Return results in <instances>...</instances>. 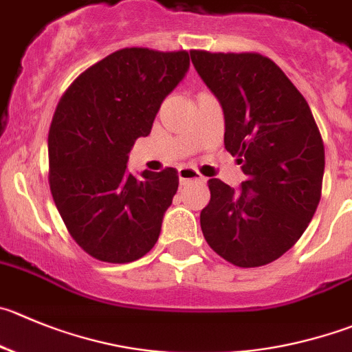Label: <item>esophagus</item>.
Listing matches in <instances>:
<instances>
[{"label":"esophagus","instance_id":"obj_1","mask_svg":"<svg viewBox=\"0 0 352 352\" xmlns=\"http://www.w3.org/2000/svg\"><path fill=\"white\" fill-rule=\"evenodd\" d=\"M178 176H179V183L182 185H186L190 182H204V178L200 176V173L193 167H179L178 169Z\"/></svg>","mask_w":352,"mask_h":352}]
</instances>
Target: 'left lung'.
Returning <instances> with one entry per match:
<instances>
[{"label": "left lung", "instance_id": "obj_1", "mask_svg": "<svg viewBox=\"0 0 352 352\" xmlns=\"http://www.w3.org/2000/svg\"><path fill=\"white\" fill-rule=\"evenodd\" d=\"M224 112V148L242 164L239 190L207 182L200 228L210 249L239 267L270 264L306 232L321 199L324 146L306 98L259 53L190 52Z\"/></svg>", "mask_w": 352, "mask_h": 352}]
</instances>
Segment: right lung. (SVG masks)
<instances>
[{
    "mask_svg": "<svg viewBox=\"0 0 352 352\" xmlns=\"http://www.w3.org/2000/svg\"><path fill=\"white\" fill-rule=\"evenodd\" d=\"M188 52L122 48L67 88L48 133V182L67 232L86 254L124 264L152 250L178 190V170H126L167 95L185 78Z\"/></svg>",
    "mask_w": 352,
    "mask_h": 352,
    "instance_id": "obj_1",
    "label": "right lung"
}]
</instances>
